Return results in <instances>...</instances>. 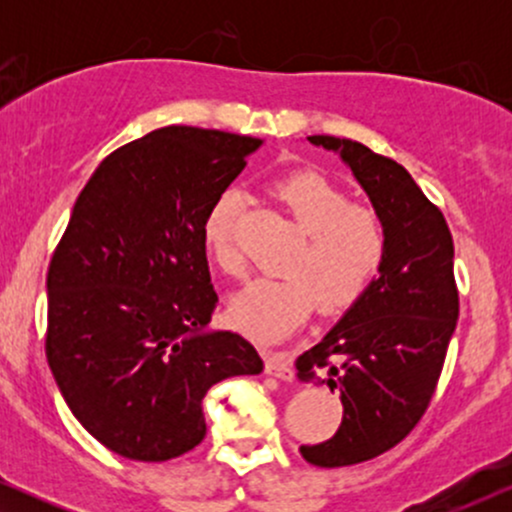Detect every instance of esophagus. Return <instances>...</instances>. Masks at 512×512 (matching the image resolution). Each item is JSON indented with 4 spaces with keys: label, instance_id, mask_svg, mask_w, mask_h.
<instances>
[{
    "label": "esophagus",
    "instance_id": "1",
    "mask_svg": "<svg viewBox=\"0 0 512 512\" xmlns=\"http://www.w3.org/2000/svg\"><path fill=\"white\" fill-rule=\"evenodd\" d=\"M264 368H267L269 375H274V378L279 380H286V383H291L293 380L291 356L284 354V351H272V354L264 356Z\"/></svg>",
    "mask_w": 512,
    "mask_h": 512
}]
</instances>
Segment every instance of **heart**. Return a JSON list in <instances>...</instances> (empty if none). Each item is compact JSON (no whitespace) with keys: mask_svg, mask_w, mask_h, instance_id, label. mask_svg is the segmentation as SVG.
Segmentation results:
<instances>
[{"mask_svg":"<svg viewBox=\"0 0 512 512\" xmlns=\"http://www.w3.org/2000/svg\"><path fill=\"white\" fill-rule=\"evenodd\" d=\"M303 240L286 260V276H262L236 293L228 305L233 325L260 342H279L308 320L315 303L327 315L349 310L366 296L385 262L387 236L373 209L349 197L325 175L301 170L276 185ZM243 192L223 187L202 221L209 255L226 274L243 272L238 216Z\"/></svg>","mask_w":512,"mask_h":512,"instance_id":"1","label":"heart"}]
</instances>
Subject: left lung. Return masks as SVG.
I'll list each match as a JSON object with an SVG mask.
<instances>
[{"label":"left lung","instance_id":"left-lung-1","mask_svg":"<svg viewBox=\"0 0 512 512\" xmlns=\"http://www.w3.org/2000/svg\"><path fill=\"white\" fill-rule=\"evenodd\" d=\"M308 142L351 168L387 236L366 296L296 361L301 383H327L344 404L337 433L301 445V455L315 467H349L395 448L431 402L460 315L455 248L443 214L397 161L351 139L317 134Z\"/></svg>","mask_w":512,"mask_h":512}]
</instances>
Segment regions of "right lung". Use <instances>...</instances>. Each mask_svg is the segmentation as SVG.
I'll list each match as a JSON object with an SVG mask.
<instances>
[{"instance_id":"right-lung-1","label":"right lung","mask_w":512,"mask_h":512,"mask_svg":"<svg viewBox=\"0 0 512 512\" xmlns=\"http://www.w3.org/2000/svg\"><path fill=\"white\" fill-rule=\"evenodd\" d=\"M264 142L170 125L110 154L76 199L48 269L45 354L64 402L105 448L139 462L207 436L202 399L260 375L248 339L211 330L202 221Z\"/></svg>"}]
</instances>
